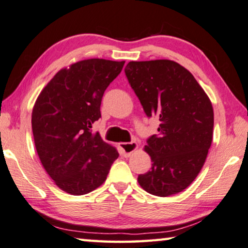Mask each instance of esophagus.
Segmentation results:
<instances>
[{"label":"esophagus","mask_w":248,"mask_h":248,"mask_svg":"<svg viewBox=\"0 0 248 248\" xmlns=\"http://www.w3.org/2000/svg\"><path fill=\"white\" fill-rule=\"evenodd\" d=\"M120 148L123 150L125 157L131 156V154L138 149L137 142H130V143H120Z\"/></svg>","instance_id":"esophagus-1"}]
</instances>
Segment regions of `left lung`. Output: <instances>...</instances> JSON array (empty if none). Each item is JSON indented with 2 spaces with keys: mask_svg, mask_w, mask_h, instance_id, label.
I'll list each match as a JSON object with an SVG mask.
<instances>
[{
  "mask_svg": "<svg viewBox=\"0 0 248 248\" xmlns=\"http://www.w3.org/2000/svg\"><path fill=\"white\" fill-rule=\"evenodd\" d=\"M124 72L146 116L161 121L158 134L144 146L152 167L138 182L151 195L178 194L198 176L211 146V100L194 75L175 61H130Z\"/></svg>",
  "mask_w": 248,
  "mask_h": 248,
  "instance_id": "8db88e82",
  "label": "left lung"
}]
</instances>
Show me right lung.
<instances>
[{"instance_id":"obj_1","label":"right lung","mask_w":248,"mask_h":248,"mask_svg":"<svg viewBox=\"0 0 248 248\" xmlns=\"http://www.w3.org/2000/svg\"><path fill=\"white\" fill-rule=\"evenodd\" d=\"M124 61L87 59L58 71L37 97L31 112L33 141L45 170L61 190L81 196L104 184L119 156L91 128L100 103Z\"/></svg>"}]
</instances>
